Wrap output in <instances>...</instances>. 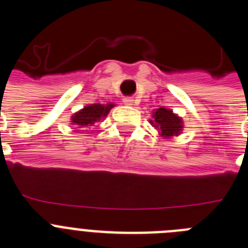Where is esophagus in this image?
<instances>
[{
    "label": "esophagus",
    "instance_id": "obj_1",
    "mask_svg": "<svg viewBox=\"0 0 248 248\" xmlns=\"http://www.w3.org/2000/svg\"><path fill=\"white\" fill-rule=\"evenodd\" d=\"M124 103H125L126 105H133L134 104V99H133V98H124Z\"/></svg>",
    "mask_w": 248,
    "mask_h": 248
}]
</instances>
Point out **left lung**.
<instances>
[{"label":"left lung","instance_id":"1","mask_svg":"<svg viewBox=\"0 0 248 248\" xmlns=\"http://www.w3.org/2000/svg\"><path fill=\"white\" fill-rule=\"evenodd\" d=\"M153 118H154V120H150L151 124L161 133L163 137L171 138L180 134L181 129H183L181 118L177 117L176 114L172 113V110H170V109H156V111H154Z\"/></svg>","mask_w":248,"mask_h":248}]
</instances>
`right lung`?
<instances>
[{"instance_id": "add662e5", "label": "right lung", "mask_w": 248, "mask_h": 248, "mask_svg": "<svg viewBox=\"0 0 248 248\" xmlns=\"http://www.w3.org/2000/svg\"><path fill=\"white\" fill-rule=\"evenodd\" d=\"M114 104H91L87 105L82 110H79L78 113L73 114L72 117V123L77 128H82V126H92V124L99 122L102 118L107 117V114L110 111V109L113 108Z\"/></svg>"}]
</instances>
